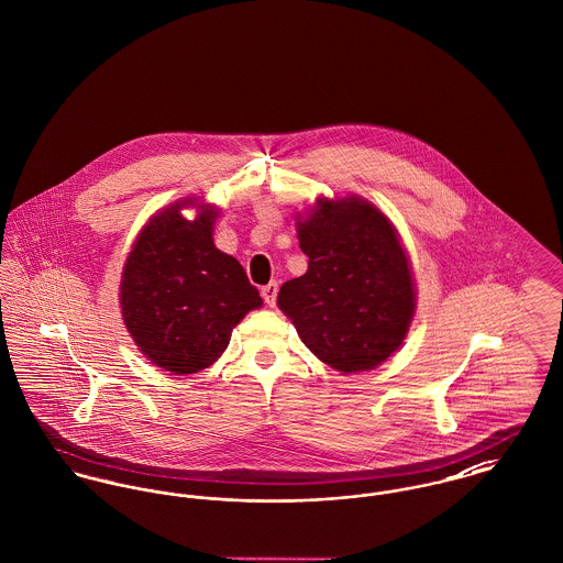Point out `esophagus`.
I'll list each match as a JSON object with an SVG mask.
<instances>
[{
	"mask_svg": "<svg viewBox=\"0 0 563 563\" xmlns=\"http://www.w3.org/2000/svg\"><path fill=\"white\" fill-rule=\"evenodd\" d=\"M261 296H263V302L274 306L278 296V283H267L265 287H261Z\"/></svg>",
	"mask_w": 563,
	"mask_h": 563,
	"instance_id": "34e87169",
	"label": "esophagus"
}]
</instances>
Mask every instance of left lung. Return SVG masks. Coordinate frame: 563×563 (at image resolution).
<instances>
[{
    "mask_svg": "<svg viewBox=\"0 0 563 563\" xmlns=\"http://www.w3.org/2000/svg\"><path fill=\"white\" fill-rule=\"evenodd\" d=\"M298 238L308 269L280 287V310L328 366H379L402 343L416 308L409 260L388 218L360 197L325 199L298 224Z\"/></svg>",
    "mask_w": 563,
    "mask_h": 563,
    "instance_id": "8db88e82",
    "label": "left lung"
}]
</instances>
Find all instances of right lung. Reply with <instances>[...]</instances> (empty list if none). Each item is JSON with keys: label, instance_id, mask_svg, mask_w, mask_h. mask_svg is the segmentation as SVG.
<instances>
[{"label": "right lung", "instance_id": "add662e5", "mask_svg": "<svg viewBox=\"0 0 563 563\" xmlns=\"http://www.w3.org/2000/svg\"><path fill=\"white\" fill-rule=\"evenodd\" d=\"M179 208L156 214L136 238L120 303L136 346L156 366L190 375L217 362L231 330L263 302L238 260L214 246L217 210L188 220Z\"/></svg>", "mask_w": 563, "mask_h": 563}]
</instances>
